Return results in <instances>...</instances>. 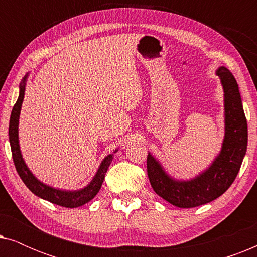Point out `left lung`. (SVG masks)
Segmentation results:
<instances>
[{
  "instance_id": "1",
  "label": "left lung",
  "mask_w": 257,
  "mask_h": 257,
  "mask_svg": "<svg viewBox=\"0 0 257 257\" xmlns=\"http://www.w3.org/2000/svg\"><path fill=\"white\" fill-rule=\"evenodd\" d=\"M224 92V139L212 165L191 180H177L165 172L149 153L147 175L158 195L180 208L208 203L223 194L233 184L247 152L248 127L236 79L229 70H216Z\"/></svg>"
}]
</instances>
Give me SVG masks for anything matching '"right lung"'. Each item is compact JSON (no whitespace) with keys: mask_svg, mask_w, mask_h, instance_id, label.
Segmentation results:
<instances>
[{"mask_svg":"<svg viewBox=\"0 0 257 257\" xmlns=\"http://www.w3.org/2000/svg\"><path fill=\"white\" fill-rule=\"evenodd\" d=\"M28 75L24 76L22 83L20 84V94L17 98L16 104L14 105L12 115H10L9 121V142H10V149H12L13 160L15 164L16 171L19 173L20 178L22 179L24 185L37 195L38 198L47 200V201L55 203V205L66 207V208H76V207H80L92 200L103 185L105 174L108 166H110L112 159H113V154H108L107 157L104 158L101 161L99 168H98L96 175H94L92 180L86 187L78 191H62V189L54 188L51 186H48L41 182L35 175L31 173L29 168L24 163L22 153L20 150V143H19V119L21 113V107H22L23 98H24V91H26V82H27ZM117 152V150L113 153Z\"/></svg>","mask_w":257,"mask_h":257,"instance_id":"add662e5","label":"right lung"}]
</instances>
